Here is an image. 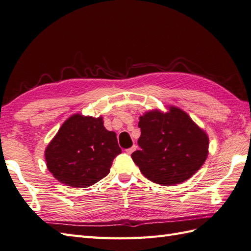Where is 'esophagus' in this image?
Listing matches in <instances>:
<instances>
[{"mask_svg":"<svg viewBox=\"0 0 251 251\" xmlns=\"http://www.w3.org/2000/svg\"><path fill=\"white\" fill-rule=\"evenodd\" d=\"M136 150H137V146L133 145V146L130 147V149H127V150H126V152L128 153V155H131V153H132L134 151H136Z\"/></svg>","mask_w":251,"mask_h":251,"instance_id":"obj_1","label":"esophagus"}]
</instances>
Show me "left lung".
<instances>
[{
  "mask_svg": "<svg viewBox=\"0 0 251 251\" xmlns=\"http://www.w3.org/2000/svg\"><path fill=\"white\" fill-rule=\"evenodd\" d=\"M140 151L131 153L142 174L151 181L175 185L188 180L208 156L209 139L189 115L176 107L140 117Z\"/></svg>",
  "mask_w": 251,
  "mask_h": 251,
  "instance_id": "obj_1",
  "label": "left lung"
}]
</instances>
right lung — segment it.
Returning a JSON list of instances; mask_svg holds the SVG:
<instances>
[{"label":"right lung","instance_id":"obj_1","mask_svg":"<svg viewBox=\"0 0 251 251\" xmlns=\"http://www.w3.org/2000/svg\"><path fill=\"white\" fill-rule=\"evenodd\" d=\"M122 152L117 134L104 127L102 118L74 114L46 150L49 171L73 188H88L106 177L113 159Z\"/></svg>","mask_w":251,"mask_h":251}]
</instances>
